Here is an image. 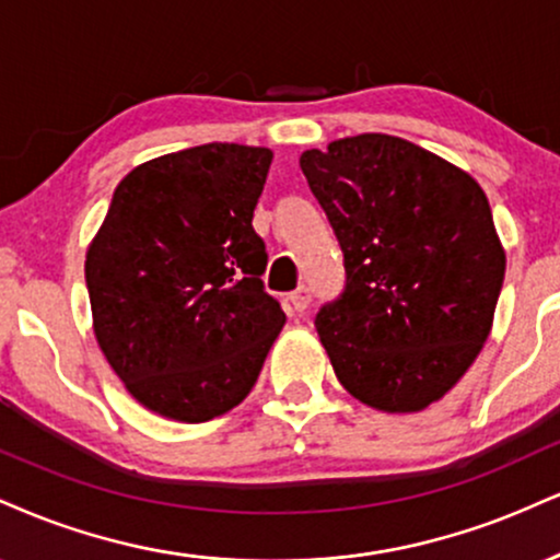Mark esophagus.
<instances>
[{
	"label": "esophagus",
	"instance_id": "1",
	"mask_svg": "<svg viewBox=\"0 0 560 560\" xmlns=\"http://www.w3.org/2000/svg\"><path fill=\"white\" fill-rule=\"evenodd\" d=\"M310 300H313V294H310L307 287H300L298 292L289 294V305H292L294 313H305L310 307Z\"/></svg>",
	"mask_w": 560,
	"mask_h": 560
}]
</instances>
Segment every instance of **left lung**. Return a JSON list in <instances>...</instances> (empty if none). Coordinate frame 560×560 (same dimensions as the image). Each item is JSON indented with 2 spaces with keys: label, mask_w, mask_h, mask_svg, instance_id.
I'll use <instances>...</instances> for the list:
<instances>
[{
  "label": "left lung",
  "mask_w": 560,
  "mask_h": 560,
  "mask_svg": "<svg viewBox=\"0 0 560 560\" xmlns=\"http://www.w3.org/2000/svg\"><path fill=\"white\" fill-rule=\"evenodd\" d=\"M300 170L345 253V292L315 315L336 378L381 412H420L493 326L506 253L488 198L459 166L381 132L305 151Z\"/></svg>",
  "instance_id": "8db88e82"
}]
</instances>
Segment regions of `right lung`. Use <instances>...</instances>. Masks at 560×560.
Here are the masks:
<instances>
[{
	"label": "right lung",
	"instance_id": "obj_1",
	"mask_svg": "<svg viewBox=\"0 0 560 560\" xmlns=\"http://www.w3.org/2000/svg\"><path fill=\"white\" fill-rule=\"evenodd\" d=\"M268 148L206 143L135 166L88 245L93 334L145 409L206 422L250 394L287 315L253 211Z\"/></svg>",
	"mask_w": 560,
	"mask_h": 560
}]
</instances>
